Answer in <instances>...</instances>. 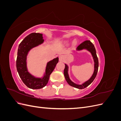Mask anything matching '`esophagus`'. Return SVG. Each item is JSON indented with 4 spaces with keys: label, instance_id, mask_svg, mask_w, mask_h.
<instances>
[{
    "label": "esophagus",
    "instance_id": "34e87169",
    "mask_svg": "<svg viewBox=\"0 0 121 121\" xmlns=\"http://www.w3.org/2000/svg\"><path fill=\"white\" fill-rule=\"evenodd\" d=\"M64 56H63V55H60V56L59 60L60 61L64 60Z\"/></svg>",
    "mask_w": 121,
    "mask_h": 121
}]
</instances>
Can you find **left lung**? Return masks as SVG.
I'll list each match as a JSON object with an SVG mask.
<instances>
[{
	"instance_id": "1",
	"label": "left lung",
	"mask_w": 121,
	"mask_h": 121,
	"mask_svg": "<svg viewBox=\"0 0 121 121\" xmlns=\"http://www.w3.org/2000/svg\"><path fill=\"white\" fill-rule=\"evenodd\" d=\"M83 49H86L87 50L91 52V54L93 56L94 61V73L92 76V77L90 78L89 80H88L86 82H85L84 83L82 84V85H78L74 83H73L71 80L69 79V75H68V67L66 64H65V68L64 69V76L65 80H66L67 82L69 84V85L74 87L76 88H78L80 89H82L85 88L86 87H87L88 85L92 83L94 79L95 78L97 73L98 72V60L96 55V50L93 44L90 42V40H86V41H84L82 43L80 44L77 47V50H82Z\"/></svg>"
}]
</instances>
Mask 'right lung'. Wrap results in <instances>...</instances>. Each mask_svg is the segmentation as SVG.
<instances>
[{
  "label": "right lung",
  "instance_id": "add662e5",
  "mask_svg": "<svg viewBox=\"0 0 121 121\" xmlns=\"http://www.w3.org/2000/svg\"><path fill=\"white\" fill-rule=\"evenodd\" d=\"M43 41L42 34L32 33L21 42L17 50L16 60L17 71L23 83L29 88L33 89H41L46 85L50 74L58 62V58L56 57L47 63L45 74L42 79L35 78L28 72L26 59L29 51L41 44Z\"/></svg>",
  "mask_w": 121,
  "mask_h": 121
}]
</instances>
